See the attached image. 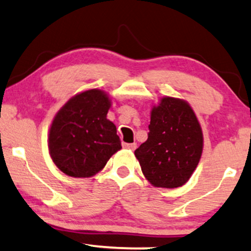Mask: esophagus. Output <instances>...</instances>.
Here are the masks:
<instances>
[{
  "mask_svg": "<svg viewBox=\"0 0 251 251\" xmlns=\"http://www.w3.org/2000/svg\"><path fill=\"white\" fill-rule=\"evenodd\" d=\"M123 147L131 149V151H134V149L136 148V144L135 142H133V144H123Z\"/></svg>",
  "mask_w": 251,
  "mask_h": 251,
  "instance_id": "1",
  "label": "esophagus"
}]
</instances>
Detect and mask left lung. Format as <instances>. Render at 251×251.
<instances>
[{
	"label": "left lung",
	"instance_id": "obj_1",
	"mask_svg": "<svg viewBox=\"0 0 251 251\" xmlns=\"http://www.w3.org/2000/svg\"><path fill=\"white\" fill-rule=\"evenodd\" d=\"M147 141L134 154L156 188L175 189L190 179L201 157L202 131L188 102L163 97L151 111Z\"/></svg>",
	"mask_w": 251,
	"mask_h": 251
}]
</instances>
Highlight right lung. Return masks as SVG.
I'll return each mask as SVG.
<instances>
[{
  "instance_id": "add662e5",
  "label": "right lung",
  "mask_w": 251,
  "mask_h": 251,
  "mask_svg": "<svg viewBox=\"0 0 251 251\" xmlns=\"http://www.w3.org/2000/svg\"><path fill=\"white\" fill-rule=\"evenodd\" d=\"M110 106L105 91L90 89L58 111L50 128L49 151L63 174L84 178L96 175L122 148L116 125L106 118Z\"/></svg>"
}]
</instances>
